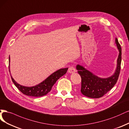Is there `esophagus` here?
I'll return each mask as SVG.
<instances>
[{
    "instance_id": "obj_1",
    "label": "esophagus",
    "mask_w": 129,
    "mask_h": 129,
    "mask_svg": "<svg viewBox=\"0 0 129 129\" xmlns=\"http://www.w3.org/2000/svg\"><path fill=\"white\" fill-rule=\"evenodd\" d=\"M68 72L70 73H73L76 72V70L73 67V66H70V67H69V68Z\"/></svg>"
}]
</instances>
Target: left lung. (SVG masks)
<instances>
[{
    "label": "left lung",
    "mask_w": 129,
    "mask_h": 129,
    "mask_svg": "<svg viewBox=\"0 0 129 129\" xmlns=\"http://www.w3.org/2000/svg\"><path fill=\"white\" fill-rule=\"evenodd\" d=\"M115 43L119 50L117 60V67L114 73L108 78H100L78 64L76 69L81 78V92L85 96L90 98H99L103 96L113 88L117 81L120 70L122 60V49L118 40L115 39Z\"/></svg>",
    "instance_id": "left-lung-1"
}]
</instances>
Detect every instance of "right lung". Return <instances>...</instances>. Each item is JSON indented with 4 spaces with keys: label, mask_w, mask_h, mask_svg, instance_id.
I'll return each instance as SVG.
<instances>
[{
    "label": "right lung",
    "mask_w": 129,
    "mask_h": 129,
    "mask_svg": "<svg viewBox=\"0 0 129 129\" xmlns=\"http://www.w3.org/2000/svg\"><path fill=\"white\" fill-rule=\"evenodd\" d=\"M10 62V57H9V63ZM68 70V68H65L60 69L57 70L56 72L52 73L50 76H49L43 81L41 82L38 85L32 87H27L18 84L12 76L11 78L12 81H13L15 86L23 94L30 96L40 97L44 96V95L47 94L49 92H50L53 85L55 84L58 79H59L61 77L64 75L67 72ZM9 71L10 72V65Z\"/></svg>",
    "instance_id": "right-lung-1"
}]
</instances>
